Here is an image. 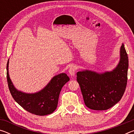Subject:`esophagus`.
Here are the masks:
<instances>
[{
	"label": "esophagus",
	"instance_id": "34e87169",
	"mask_svg": "<svg viewBox=\"0 0 134 134\" xmlns=\"http://www.w3.org/2000/svg\"><path fill=\"white\" fill-rule=\"evenodd\" d=\"M76 67L75 65H71V67H70V69L69 70V74L71 76H74V74H75V72H76Z\"/></svg>",
	"mask_w": 134,
	"mask_h": 134
}]
</instances>
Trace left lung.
I'll return each mask as SVG.
<instances>
[{"label": "left lung", "instance_id": "obj_1", "mask_svg": "<svg viewBox=\"0 0 134 134\" xmlns=\"http://www.w3.org/2000/svg\"><path fill=\"white\" fill-rule=\"evenodd\" d=\"M128 57L123 43L120 48V59L112 71L97 72L83 70L77 73L86 106L96 110L112 108L123 96L127 84Z\"/></svg>", "mask_w": 134, "mask_h": 134}]
</instances>
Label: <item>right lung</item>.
<instances>
[{
    "instance_id": "obj_1",
    "label": "right lung",
    "mask_w": 134,
    "mask_h": 134,
    "mask_svg": "<svg viewBox=\"0 0 134 134\" xmlns=\"http://www.w3.org/2000/svg\"><path fill=\"white\" fill-rule=\"evenodd\" d=\"M9 59L6 66L8 87L13 98L24 109L40 116L53 113L57 107L59 95L62 87L70 80L65 73L54 76L50 81L40 91L27 93L18 90L13 85L9 74Z\"/></svg>"
}]
</instances>
